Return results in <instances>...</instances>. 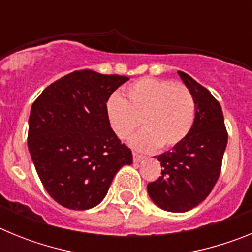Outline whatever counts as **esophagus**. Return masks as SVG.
Instances as JSON below:
<instances>
[{
  "instance_id": "esophagus-1",
  "label": "esophagus",
  "mask_w": 252,
  "mask_h": 252,
  "mask_svg": "<svg viewBox=\"0 0 252 252\" xmlns=\"http://www.w3.org/2000/svg\"><path fill=\"white\" fill-rule=\"evenodd\" d=\"M132 155H133V161L135 162H140L142 159H144V157H142V155H139L137 153H133Z\"/></svg>"
}]
</instances>
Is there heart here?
I'll list each match as a JSON object with an SVG mask.
<instances>
[{
	"label": "heart",
	"mask_w": 252,
	"mask_h": 252,
	"mask_svg": "<svg viewBox=\"0 0 252 252\" xmlns=\"http://www.w3.org/2000/svg\"><path fill=\"white\" fill-rule=\"evenodd\" d=\"M106 115L112 131L121 140L127 139L139 127L141 119L144 130L130 140L135 149H170L192 130L195 101L184 84L141 78L127 87L126 99L117 93L107 99Z\"/></svg>",
	"instance_id": "1"
}]
</instances>
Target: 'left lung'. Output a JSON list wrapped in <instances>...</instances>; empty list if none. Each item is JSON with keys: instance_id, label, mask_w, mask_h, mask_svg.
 <instances>
[{"instance_id": "1", "label": "left lung", "mask_w": 252, "mask_h": 252, "mask_svg": "<svg viewBox=\"0 0 252 252\" xmlns=\"http://www.w3.org/2000/svg\"><path fill=\"white\" fill-rule=\"evenodd\" d=\"M195 101V117L188 136L158 157L161 177L148 184L151 201L168 212H187L208 197L221 173L227 145L221 104L207 88L178 72Z\"/></svg>"}]
</instances>
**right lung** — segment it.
<instances>
[{"instance_id":"obj_1","label":"right lung","mask_w":252,"mask_h":252,"mask_svg":"<svg viewBox=\"0 0 252 252\" xmlns=\"http://www.w3.org/2000/svg\"><path fill=\"white\" fill-rule=\"evenodd\" d=\"M128 79L75 70L46 87L31 106L29 151L44 188L60 206L95 207L116 173L132 164V153L106 115L107 99Z\"/></svg>"}]
</instances>
